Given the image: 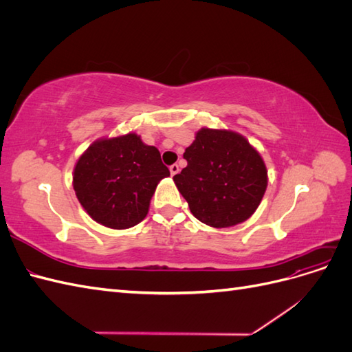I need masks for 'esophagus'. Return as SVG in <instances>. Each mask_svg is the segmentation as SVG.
I'll return each instance as SVG.
<instances>
[{
  "instance_id": "esophagus-1",
  "label": "esophagus",
  "mask_w": 352,
  "mask_h": 352,
  "mask_svg": "<svg viewBox=\"0 0 352 352\" xmlns=\"http://www.w3.org/2000/svg\"><path fill=\"white\" fill-rule=\"evenodd\" d=\"M179 166L177 164H172V166H170V175H172V176H175V175H177L179 173Z\"/></svg>"
}]
</instances>
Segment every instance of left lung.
<instances>
[{
  "mask_svg": "<svg viewBox=\"0 0 352 352\" xmlns=\"http://www.w3.org/2000/svg\"><path fill=\"white\" fill-rule=\"evenodd\" d=\"M184 158L188 166L173 180L199 221L211 228L235 226L260 206L267 170L242 135L204 127Z\"/></svg>",
  "mask_w": 352,
  "mask_h": 352,
  "instance_id": "obj_1",
  "label": "left lung"
}]
</instances>
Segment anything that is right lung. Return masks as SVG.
Listing matches in <instances>:
<instances>
[{"label":"right lung","instance_id":"add662e5","mask_svg":"<svg viewBox=\"0 0 352 352\" xmlns=\"http://www.w3.org/2000/svg\"><path fill=\"white\" fill-rule=\"evenodd\" d=\"M167 176L157 148L127 133L94 142L78 160L73 188L95 221L127 229L145 219L157 184Z\"/></svg>","mask_w":352,"mask_h":352}]
</instances>
